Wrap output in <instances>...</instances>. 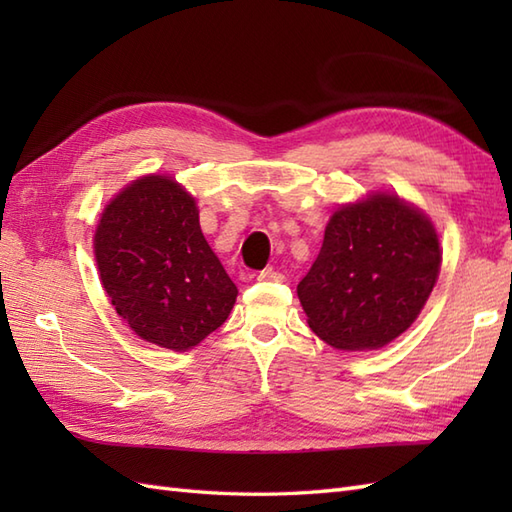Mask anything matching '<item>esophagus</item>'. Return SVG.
Listing matches in <instances>:
<instances>
[{"instance_id": "1", "label": "esophagus", "mask_w": 512, "mask_h": 512, "mask_svg": "<svg viewBox=\"0 0 512 512\" xmlns=\"http://www.w3.org/2000/svg\"><path fill=\"white\" fill-rule=\"evenodd\" d=\"M257 281H273V284H281V281H286V275L279 273V270L266 268V270H262V273L257 275Z\"/></svg>"}]
</instances>
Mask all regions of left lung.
<instances>
[{
  "mask_svg": "<svg viewBox=\"0 0 512 512\" xmlns=\"http://www.w3.org/2000/svg\"><path fill=\"white\" fill-rule=\"evenodd\" d=\"M436 228L398 195L345 204L297 295L312 332L336 350H378L416 321L438 281Z\"/></svg>",
  "mask_w": 512,
  "mask_h": 512,
  "instance_id": "1",
  "label": "left lung"
}]
</instances>
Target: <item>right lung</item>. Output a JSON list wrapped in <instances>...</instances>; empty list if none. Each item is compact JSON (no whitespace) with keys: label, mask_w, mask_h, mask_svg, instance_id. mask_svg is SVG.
Returning a JSON list of instances; mask_svg holds the SVG:
<instances>
[{"label":"right lung","mask_w":512,"mask_h":512,"mask_svg":"<svg viewBox=\"0 0 512 512\" xmlns=\"http://www.w3.org/2000/svg\"><path fill=\"white\" fill-rule=\"evenodd\" d=\"M94 255L118 317L173 352L220 328L237 299L202 235L195 198L169 176L134 180L105 206Z\"/></svg>","instance_id":"obj_1"}]
</instances>
